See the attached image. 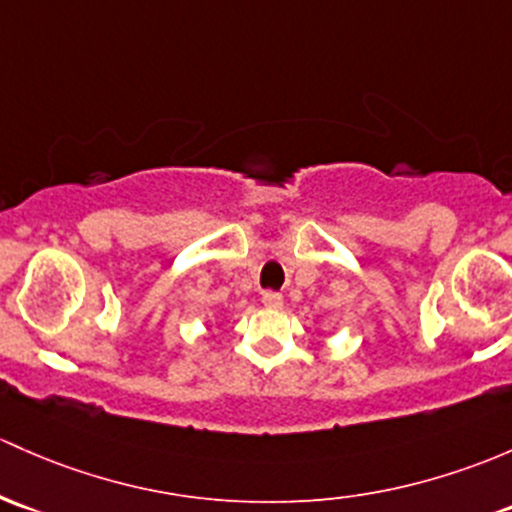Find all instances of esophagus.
<instances>
[{"label": "esophagus", "mask_w": 512, "mask_h": 512, "mask_svg": "<svg viewBox=\"0 0 512 512\" xmlns=\"http://www.w3.org/2000/svg\"><path fill=\"white\" fill-rule=\"evenodd\" d=\"M262 304H265L267 309H282L284 297H282V294H277V292H265V294H262Z\"/></svg>", "instance_id": "obj_1"}]
</instances>
